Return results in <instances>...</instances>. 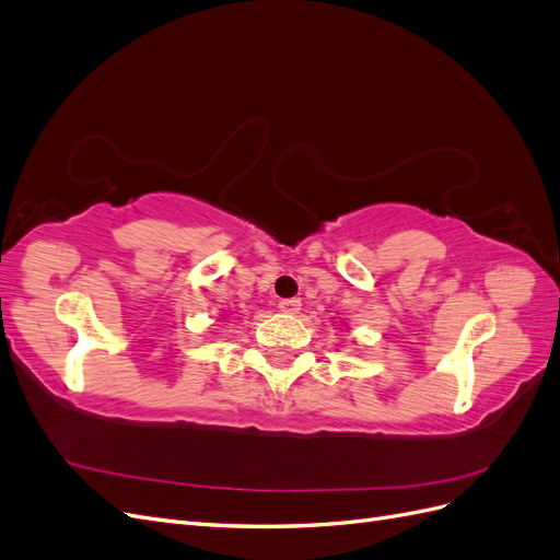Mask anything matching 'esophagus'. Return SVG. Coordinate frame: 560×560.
Here are the masks:
<instances>
[{"label":"esophagus","instance_id":"esophagus-1","mask_svg":"<svg viewBox=\"0 0 560 560\" xmlns=\"http://www.w3.org/2000/svg\"><path fill=\"white\" fill-rule=\"evenodd\" d=\"M278 308H280L282 313H299V311H301V301H299V299H280Z\"/></svg>","mask_w":560,"mask_h":560}]
</instances>
